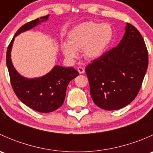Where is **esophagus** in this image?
Listing matches in <instances>:
<instances>
[{
  "mask_svg": "<svg viewBox=\"0 0 153 153\" xmlns=\"http://www.w3.org/2000/svg\"><path fill=\"white\" fill-rule=\"evenodd\" d=\"M78 72H79L80 74H82V73H84V69L83 67H78Z\"/></svg>",
  "mask_w": 153,
  "mask_h": 153,
  "instance_id": "34e87169",
  "label": "esophagus"
}]
</instances>
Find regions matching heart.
Here are the masks:
<instances>
[{
    "instance_id": "obj_1",
    "label": "heart",
    "mask_w": 153,
    "mask_h": 153,
    "mask_svg": "<svg viewBox=\"0 0 153 153\" xmlns=\"http://www.w3.org/2000/svg\"><path fill=\"white\" fill-rule=\"evenodd\" d=\"M113 38L112 27L106 23L89 21L73 28L68 33V44H63V53L69 59L78 56L77 51L83 50L86 59L94 60L104 54Z\"/></svg>"
}]
</instances>
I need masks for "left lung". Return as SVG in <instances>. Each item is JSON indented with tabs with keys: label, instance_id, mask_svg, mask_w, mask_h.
Returning <instances> with one entry per match:
<instances>
[{
	"label": "left lung",
	"instance_id": "obj_1",
	"mask_svg": "<svg viewBox=\"0 0 153 153\" xmlns=\"http://www.w3.org/2000/svg\"><path fill=\"white\" fill-rule=\"evenodd\" d=\"M147 67L148 51L142 35L127 23L118 45L86 66L94 103L106 110L130 104L141 89Z\"/></svg>",
	"mask_w": 153,
	"mask_h": 153
}]
</instances>
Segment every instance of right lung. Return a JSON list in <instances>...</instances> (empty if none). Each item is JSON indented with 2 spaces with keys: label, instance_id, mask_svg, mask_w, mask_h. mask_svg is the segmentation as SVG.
<instances>
[{
  "label": "right lung",
  "instance_id": "1",
  "mask_svg": "<svg viewBox=\"0 0 153 153\" xmlns=\"http://www.w3.org/2000/svg\"><path fill=\"white\" fill-rule=\"evenodd\" d=\"M49 15L29 21L23 25L15 33L7 51V65L10 82L15 95L27 106L42 113L53 112L60 107L65 99L69 83L79 75L72 67L56 66L50 72L38 78L28 79L20 75L11 61V49L15 37L24 31L35 27L41 21L47 20Z\"/></svg>",
  "mask_w": 153,
  "mask_h": 153
}]
</instances>
